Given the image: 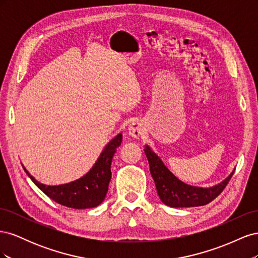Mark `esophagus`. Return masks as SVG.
Wrapping results in <instances>:
<instances>
[{
	"label": "esophagus",
	"mask_w": 258,
	"mask_h": 258,
	"mask_svg": "<svg viewBox=\"0 0 258 258\" xmlns=\"http://www.w3.org/2000/svg\"><path fill=\"white\" fill-rule=\"evenodd\" d=\"M142 130H143L142 124L140 123L139 121H134V122H131V123L129 124V127H128V135H129L130 137H132V138L137 139V138L140 137V135L142 134Z\"/></svg>",
	"instance_id": "esophagus-1"
}]
</instances>
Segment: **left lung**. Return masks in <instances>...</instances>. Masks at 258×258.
Wrapping results in <instances>:
<instances>
[{"mask_svg": "<svg viewBox=\"0 0 258 258\" xmlns=\"http://www.w3.org/2000/svg\"><path fill=\"white\" fill-rule=\"evenodd\" d=\"M144 153L150 163V171L158 196L163 204L171 208H189L208 205L224 190L233 175L232 171L222 183L207 188L191 186L182 182L171 172L150 146H145Z\"/></svg>", "mask_w": 258, "mask_h": 258, "instance_id": "1", "label": "left lung"}]
</instances>
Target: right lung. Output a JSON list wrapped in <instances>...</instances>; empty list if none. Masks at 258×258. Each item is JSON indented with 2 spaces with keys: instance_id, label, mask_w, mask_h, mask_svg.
I'll return each mask as SVG.
<instances>
[{
  "instance_id": "1",
  "label": "right lung",
  "mask_w": 258,
  "mask_h": 258,
  "mask_svg": "<svg viewBox=\"0 0 258 258\" xmlns=\"http://www.w3.org/2000/svg\"><path fill=\"white\" fill-rule=\"evenodd\" d=\"M122 135H117L104 147L100 157L89 172L76 181L68 184L49 186L45 185L31 175L25 169L28 176L45 195L57 204L73 209H90L98 207L106 196L108 183L111 181V163L116 148L121 144Z\"/></svg>"
}]
</instances>
